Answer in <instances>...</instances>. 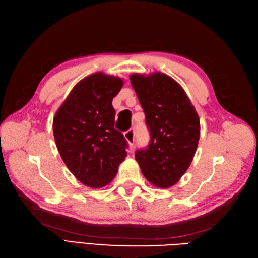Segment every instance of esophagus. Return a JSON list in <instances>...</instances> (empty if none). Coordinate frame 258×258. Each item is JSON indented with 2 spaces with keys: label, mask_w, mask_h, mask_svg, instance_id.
I'll list each match as a JSON object with an SVG mask.
<instances>
[{
  "label": "esophagus",
  "mask_w": 258,
  "mask_h": 258,
  "mask_svg": "<svg viewBox=\"0 0 258 258\" xmlns=\"http://www.w3.org/2000/svg\"><path fill=\"white\" fill-rule=\"evenodd\" d=\"M124 138H126V140L128 141V143L132 146L135 143V139H136V131L134 128L129 129L128 131L124 132Z\"/></svg>",
  "instance_id": "obj_1"
}]
</instances>
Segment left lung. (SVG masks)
<instances>
[{
  "label": "left lung",
  "mask_w": 258,
  "mask_h": 258,
  "mask_svg": "<svg viewBox=\"0 0 258 258\" xmlns=\"http://www.w3.org/2000/svg\"><path fill=\"white\" fill-rule=\"evenodd\" d=\"M130 82L151 134L150 144L136 152V160L148 182L167 188L190 166L200 137L199 116L184 89L166 74L136 73Z\"/></svg>",
  "instance_id": "1"
}]
</instances>
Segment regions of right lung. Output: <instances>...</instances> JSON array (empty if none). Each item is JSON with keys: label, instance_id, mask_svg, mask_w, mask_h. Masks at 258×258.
Masks as SVG:
<instances>
[{"label": "right lung", "instance_id": "1", "mask_svg": "<svg viewBox=\"0 0 258 258\" xmlns=\"http://www.w3.org/2000/svg\"><path fill=\"white\" fill-rule=\"evenodd\" d=\"M119 77L102 72L77 83L53 117V137L62 160L84 185L100 188L115 177L128 143L114 128L113 98Z\"/></svg>", "mask_w": 258, "mask_h": 258}]
</instances>
